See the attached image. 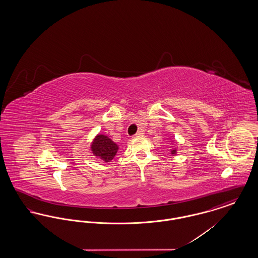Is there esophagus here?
<instances>
[{
  "label": "esophagus",
  "instance_id": "1",
  "mask_svg": "<svg viewBox=\"0 0 258 258\" xmlns=\"http://www.w3.org/2000/svg\"><path fill=\"white\" fill-rule=\"evenodd\" d=\"M143 135H144V133H143L142 131H139V132L135 135V137H141V136H143Z\"/></svg>",
  "mask_w": 258,
  "mask_h": 258
}]
</instances>
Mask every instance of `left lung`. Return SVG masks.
<instances>
[{
	"label": "left lung",
	"instance_id": "obj_1",
	"mask_svg": "<svg viewBox=\"0 0 258 258\" xmlns=\"http://www.w3.org/2000/svg\"><path fill=\"white\" fill-rule=\"evenodd\" d=\"M171 155H176L177 154V150H176V148H174V149H171Z\"/></svg>",
	"mask_w": 258,
	"mask_h": 258
}]
</instances>
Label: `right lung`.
<instances>
[{
    "mask_svg": "<svg viewBox=\"0 0 258 258\" xmlns=\"http://www.w3.org/2000/svg\"><path fill=\"white\" fill-rule=\"evenodd\" d=\"M119 146L112 141L108 136L98 135L91 144V151L93 155L104 162H110L117 155Z\"/></svg>",
    "mask_w": 258,
    "mask_h": 258,
    "instance_id": "1",
    "label": "right lung"
}]
</instances>
